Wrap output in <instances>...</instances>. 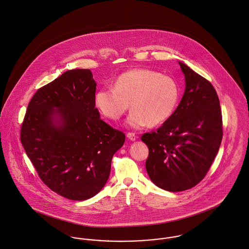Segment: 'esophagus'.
<instances>
[{
  "label": "esophagus",
  "mask_w": 249,
  "mask_h": 249,
  "mask_svg": "<svg viewBox=\"0 0 249 249\" xmlns=\"http://www.w3.org/2000/svg\"><path fill=\"white\" fill-rule=\"evenodd\" d=\"M127 137H128L130 140H132V141H134V140L136 139V135H135L134 133H128V134H127Z\"/></svg>",
  "instance_id": "1"
}]
</instances>
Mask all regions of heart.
I'll return each instance as SVG.
<instances>
[{"instance_id": "1", "label": "heart", "mask_w": 249, "mask_h": 249, "mask_svg": "<svg viewBox=\"0 0 249 249\" xmlns=\"http://www.w3.org/2000/svg\"><path fill=\"white\" fill-rule=\"evenodd\" d=\"M179 99L180 87L174 78L141 68L121 74L114 88H102L95 95L96 108L111 120L121 118L131 103L127 124L134 129L164 123L172 117Z\"/></svg>"}]
</instances>
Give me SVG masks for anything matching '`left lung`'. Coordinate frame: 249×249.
<instances>
[{
    "label": "left lung",
    "instance_id": "obj_1",
    "mask_svg": "<svg viewBox=\"0 0 249 249\" xmlns=\"http://www.w3.org/2000/svg\"><path fill=\"white\" fill-rule=\"evenodd\" d=\"M186 90L170 119L142 134L149 148L146 170L168 192H183L200 183L211 168L223 138L219 97L211 82L179 62Z\"/></svg>",
    "mask_w": 249,
    "mask_h": 249
}]
</instances>
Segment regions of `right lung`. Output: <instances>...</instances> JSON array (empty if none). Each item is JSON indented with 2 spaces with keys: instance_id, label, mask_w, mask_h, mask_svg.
<instances>
[{
  "instance_id": "right-lung-1",
  "label": "right lung",
  "mask_w": 249,
  "mask_h": 249,
  "mask_svg": "<svg viewBox=\"0 0 249 249\" xmlns=\"http://www.w3.org/2000/svg\"><path fill=\"white\" fill-rule=\"evenodd\" d=\"M96 86L89 69L66 71L38 89L20 127V142L40 180L75 201L101 191L125 142L123 132L99 118Z\"/></svg>"
}]
</instances>
